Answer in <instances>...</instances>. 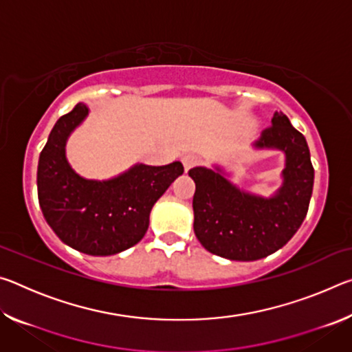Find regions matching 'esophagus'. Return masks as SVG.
<instances>
[{
	"label": "esophagus",
	"mask_w": 352,
	"mask_h": 352,
	"mask_svg": "<svg viewBox=\"0 0 352 352\" xmlns=\"http://www.w3.org/2000/svg\"><path fill=\"white\" fill-rule=\"evenodd\" d=\"M182 162H183V166H184V170L188 172L189 169H192L194 166H197L200 160L195 157V155H184Z\"/></svg>",
	"instance_id": "1"
}]
</instances>
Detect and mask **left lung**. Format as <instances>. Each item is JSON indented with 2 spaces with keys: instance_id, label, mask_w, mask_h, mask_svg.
I'll list each match as a JSON object with an SVG mask.
<instances>
[{
  "instance_id": "1",
  "label": "left lung",
  "mask_w": 352,
  "mask_h": 352,
  "mask_svg": "<svg viewBox=\"0 0 352 352\" xmlns=\"http://www.w3.org/2000/svg\"><path fill=\"white\" fill-rule=\"evenodd\" d=\"M256 148L285 155L283 186L265 199L226 180L222 169L194 168V233L208 252L231 261H256L283 248L305 220L314 188V168L306 138L276 111Z\"/></svg>"
}]
</instances>
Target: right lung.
<instances>
[{
	"label": "right lung",
	"mask_w": 352,
	"mask_h": 352,
	"mask_svg": "<svg viewBox=\"0 0 352 352\" xmlns=\"http://www.w3.org/2000/svg\"><path fill=\"white\" fill-rule=\"evenodd\" d=\"M87 115L88 107L77 104L52 127L38 158V204L62 242L85 254L110 256L144 237L155 201L184 169L180 162L136 164L111 180L80 177L69 166L65 146Z\"/></svg>",
	"instance_id": "right-lung-1"
}]
</instances>
